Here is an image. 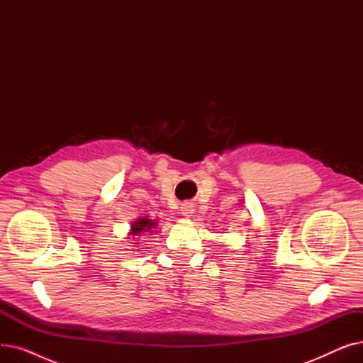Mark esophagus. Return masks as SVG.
Here are the masks:
<instances>
[{
	"label": "esophagus",
	"instance_id": "obj_1",
	"mask_svg": "<svg viewBox=\"0 0 363 363\" xmlns=\"http://www.w3.org/2000/svg\"><path fill=\"white\" fill-rule=\"evenodd\" d=\"M181 213H182L184 216H186V218L193 216V213H194V206H193L191 203H184V204L181 206Z\"/></svg>",
	"mask_w": 363,
	"mask_h": 363
}]
</instances>
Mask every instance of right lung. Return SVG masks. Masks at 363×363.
Here are the masks:
<instances>
[{"label": "right lung", "mask_w": 363, "mask_h": 363, "mask_svg": "<svg viewBox=\"0 0 363 363\" xmlns=\"http://www.w3.org/2000/svg\"><path fill=\"white\" fill-rule=\"evenodd\" d=\"M156 225H157V222H155L152 219H147V218L138 219L137 222L132 223L130 234L132 235H138L141 233H150Z\"/></svg>", "instance_id": "add662e5"}]
</instances>
